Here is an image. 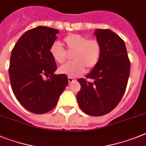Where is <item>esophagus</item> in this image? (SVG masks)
Segmentation results:
<instances>
[{
	"instance_id": "esophagus-1",
	"label": "esophagus",
	"mask_w": 146,
	"mask_h": 146,
	"mask_svg": "<svg viewBox=\"0 0 146 146\" xmlns=\"http://www.w3.org/2000/svg\"><path fill=\"white\" fill-rule=\"evenodd\" d=\"M74 81H76V79H73V77L68 76V82H69V83L73 82H74Z\"/></svg>"
}]
</instances>
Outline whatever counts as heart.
Masks as SVG:
<instances>
[{
    "label": "heart",
    "instance_id": "1",
    "mask_svg": "<svg viewBox=\"0 0 146 146\" xmlns=\"http://www.w3.org/2000/svg\"><path fill=\"white\" fill-rule=\"evenodd\" d=\"M67 51L73 52V62L63 64L58 71L68 76L76 77L84 73L86 67L92 70L100 62L102 56V45L97 39H88L86 36L79 34H70L63 39ZM50 53L52 58L59 64L65 62L67 58L66 50L62 44L55 41L50 47Z\"/></svg>",
    "mask_w": 146,
    "mask_h": 146
}]
</instances>
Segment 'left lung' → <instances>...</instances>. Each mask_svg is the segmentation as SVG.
Segmentation results:
<instances>
[{
	"instance_id": "8db88e82",
	"label": "left lung",
	"mask_w": 146,
	"mask_h": 146,
	"mask_svg": "<svg viewBox=\"0 0 146 146\" xmlns=\"http://www.w3.org/2000/svg\"><path fill=\"white\" fill-rule=\"evenodd\" d=\"M94 35L102 45L100 62L86 76L78 79L80 108L90 116H102L117 107L125 91L130 63L124 41L111 29H96Z\"/></svg>"
}]
</instances>
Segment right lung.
Segmentation results:
<instances>
[{"instance_id": "obj_1", "label": "right lung", "mask_w": 146, "mask_h": 146, "mask_svg": "<svg viewBox=\"0 0 146 146\" xmlns=\"http://www.w3.org/2000/svg\"><path fill=\"white\" fill-rule=\"evenodd\" d=\"M58 32L43 26L29 29L11 52L9 75L13 91L22 106L34 113L51 111L68 84L65 74H54L57 67L50 53ZM44 75L49 79L44 80Z\"/></svg>"}]
</instances>
